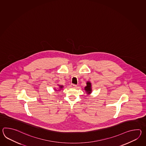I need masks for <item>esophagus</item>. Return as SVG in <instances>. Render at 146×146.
Wrapping results in <instances>:
<instances>
[{
	"label": "esophagus",
	"mask_w": 146,
	"mask_h": 146,
	"mask_svg": "<svg viewBox=\"0 0 146 146\" xmlns=\"http://www.w3.org/2000/svg\"><path fill=\"white\" fill-rule=\"evenodd\" d=\"M70 87H72V88H76V87H77V85L74 84H71Z\"/></svg>",
	"instance_id": "34e87169"
}]
</instances>
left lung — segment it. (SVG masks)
I'll return each mask as SVG.
<instances>
[{
	"instance_id": "1",
	"label": "left lung",
	"mask_w": 146,
	"mask_h": 146,
	"mask_svg": "<svg viewBox=\"0 0 146 146\" xmlns=\"http://www.w3.org/2000/svg\"><path fill=\"white\" fill-rule=\"evenodd\" d=\"M84 90L86 91L87 94H91L92 92V88H91V84L89 81H87V86L84 87Z\"/></svg>"
}]
</instances>
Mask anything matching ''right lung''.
I'll return each mask as SVG.
<instances>
[{
    "mask_svg": "<svg viewBox=\"0 0 146 146\" xmlns=\"http://www.w3.org/2000/svg\"><path fill=\"white\" fill-rule=\"evenodd\" d=\"M59 89H60V90L61 89H62V88H63V86H60L59 85Z\"/></svg>",
    "mask_w": 146,
    "mask_h": 146,
    "instance_id": "obj_1",
    "label": "right lung"
}]
</instances>
